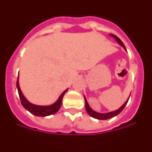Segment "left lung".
I'll use <instances>...</instances> for the list:
<instances>
[{"mask_svg": "<svg viewBox=\"0 0 152 152\" xmlns=\"http://www.w3.org/2000/svg\"><path fill=\"white\" fill-rule=\"evenodd\" d=\"M110 36H111V37H113V38H114V39L116 40L117 42L119 43V44L124 48L125 50L127 51V49H126V48H125V46H124V44L123 43V42H122L120 39H118L116 35H113V34H110ZM84 98H85V102H86V109L87 113H89V115H91L92 118H97V119H100V120H106V119H109V118H113V117L118 115V113H120L121 112L123 111V109H124V107L126 106V104H127V103H128V99H129V98H128V99H127V101L125 102L124 104L121 106L120 108H119L118 109L114 110V111H112V112H109V113H98V112H95L94 110H93V109H91V107H90V105H89V104H88V102H87L85 96H84Z\"/></svg>", "mask_w": 152, "mask_h": 152, "instance_id": "1", "label": "left lung"}]
</instances>
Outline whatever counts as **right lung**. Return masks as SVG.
Masks as SVG:
<instances>
[{
  "instance_id": "1",
  "label": "right lung",
  "mask_w": 152,
  "mask_h": 152,
  "mask_svg": "<svg viewBox=\"0 0 152 152\" xmlns=\"http://www.w3.org/2000/svg\"><path fill=\"white\" fill-rule=\"evenodd\" d=\"M16 86L18 89V92H19V95H20V99L21 104L22 105L24 106V108L26 110H28V112H30L33 114H34L36 116L39 117H45L48 116V115H52L58 112L59 109L61 108V102H62V98L64 96L65 93L67 91L68 89H66V91H64L59 96V98L57 101L55 102L54 104H51V105H36L32 104L29 101H28L26 98L24 96V94L22 93V91L20 90V83H19V76H18V80L16 82Z\"/></svg>"
}]
</instances>
